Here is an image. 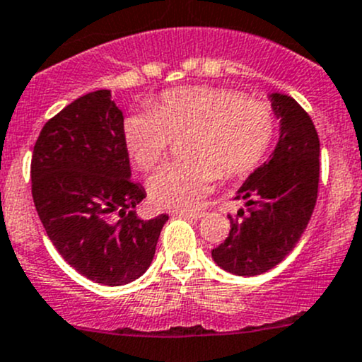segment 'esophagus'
Listing matches in <instances>:
<instances>
[{"mask_svg": "<svg viewBox=\"0 0 362 362\" xmlns=\"http://www.w3.org/2000/svg\"><path fill=\"white\" fill-rule=\"evenodd\" d=\"M173 215H178V217L184 218H202L203 211H189V210H175Z\"/></svg>", "mask_w": 362, "mask_h": 362, "instance_id": "34e87169", "label": "esophagus"}]
</instances>
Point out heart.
Listing matches in <instances>:
<instances>
[{
    "label": "heart",
    "instance_id": "obj_1",
    "mask_svg": "<svg viewBox=\"0 0 362 362\" xmlns=\"http://www.w3.org/2000/svg\"><path fill=\"white\" fill-rule=\"evenodd\" d=\"M279 131L275 112L264 101L215 87L166 90L152 110L129 113L122 124L126 151L138 170L152 171L173 140H187L182 156L148 182L152 203L168 210H191L217 180L242 178L268 156Z\"/></svg>",
    "mask_w": 362,
    "mask_h": 362
}]
</instances>
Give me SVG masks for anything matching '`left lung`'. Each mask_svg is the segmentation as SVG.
<instances>
[{
    "label": "left lung",
    "instance_id": "obj_1",
    "mask_svg": "<svg viewBox=\"0 0 362 362\" xmlns=\"http://www.w3.org/2000/svg\"><path fill=\"white\" fill-rule=\"evenodd\" d=\"M280 119L273 156L240 187L245 210L228 215V238L211 257L229 273L254 276L275 268L294 249L317 203L320 173L319 134L301 105L286 94H272Z\"/></svg>",
    "mask_w": 362,
    "mask_h": 362
}]
</instances>
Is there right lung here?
Returning <instances> with one entry per match:
<instances>
[{
	"mask_svg": "<svg viewBox=\"0 0 362 362\" xmlns=\"http://www.w3.org/2000/svg\"><path fill=\"white\" fill-rule=\"evenodd\" d=\"M122 124L110 90H94L47 120L31 159L33 202L47 236L71 268L103 286L147 272L168 221L133 211L145 191L129 178Z\"/></svg>",
	"mask_w": 362,
	"mask_h": 362,
	"instance_id": "obj_1",
	"label": "right lung"
}]
</instances>
